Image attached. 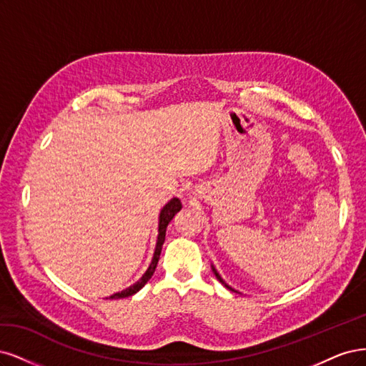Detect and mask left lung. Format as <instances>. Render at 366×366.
<instances>
[{
  "mask_svg": "<svg viewBox=\"0 0 366 366\" xmlns=\"http://www.w3.org/2000/svg\"><path fill=\"white\" fill-rule=\"evenodd\" d=\"M211 269H213V272H214V275H216V278H217V280H219V281H220V282H222V285H223V286H225V287H228V289H229V290H232V292H235V290H234V289H232V287H229V286H228V285H227V282H225V281H223V278H222V277H220V275H219V272H217V269H216V267H214V266H213V264H211Z\"/></svg>",
  "mask_w": 366,
  "mask_h": 366,
  "instance_id": "1",
  "label": "left lung"
}]
</instances>
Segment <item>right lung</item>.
Here are the masks:
<instances>
[{
  "label": "right lung",
  "instance_id": "1",
  "mask_svg": "<svg viewBox=\"0 0 366 366\" xmlns=\"http://www.w3.org/2000/svg\"><path fill=\"white\" fill-rule=\"evenodd\" d=\"M181 208H182V204H181V200H179L178 197L170 199L169 202L161 208V211H159V222H158V237H157V244H155V252H153L152 262H150L147 270L143 274V277H141L137 282H134L132 286H129L127 289H124V290H122V292H117V293L111 295V297H109L111 300H120V298L132 297L134 293H137L138 290L143 289L146 282L152 278L153 272H155V269H157L158 260H159V255H161V249H162L164 240H166L167 225L170 223V220L174 217V214L179 213Z\"/></svg>",
  "mask_w": 366,
  "mask_h": 366
}]
</instances>
